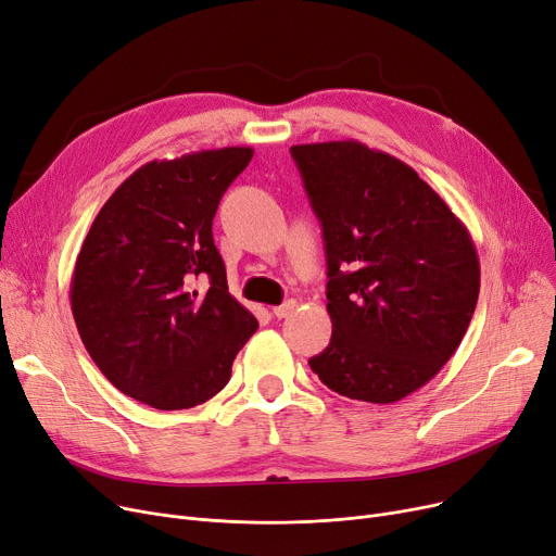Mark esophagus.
Returning <instances> with one entry per match:
<instances>
[{"mask_svg":"<svg viewBox=\"0 0 556 556\" xmlns=\"http://www.w3.org/2000/svg\"><path fill=\"white\" fill-rule=\"evenodd\" d=\"M296 309V301H287V303H282V305H278V307H274L271 309V314L276 316V319H285V316H289Z\"/></svg>","mask_w":556,"mask_h":556,"instance_id":"obj_1","label":"esophagus"}]
</instances>
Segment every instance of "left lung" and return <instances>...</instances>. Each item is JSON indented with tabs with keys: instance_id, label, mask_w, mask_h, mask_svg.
I'll list each match as a JSON object with an SVG mask.
<instances>
[{
	"instance_id": "8db88e82",
	"label": "left lung",
	"mask_w": 556,
	"mask_h": 556,
	"mask_svg": "<svg viewBox=\"0 0 556 556\" xmlns=\"http://www.w3.org/2000/svg\"><path fill=\"white\" fill-rule=\"evenodd\" d=\"M328 260V349L319 380L389 405L428 384L462 343L480 296L466 226L409 165L357 140L289 149Z\"/></svg>"
}]
</instances>
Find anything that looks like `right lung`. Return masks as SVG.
<instances>
[{"label": "right lung", "mask_w": 556, "mask_h": 556, "mask_svg": "<svg viewBox=\"0 0 556 556\" xmlns=\"http://www.w3.org/2000/svg\"><path fill=\"white\" fill-rule=\"evenodd\" d=\"M251 157V147H224L142 165L103 203L76 257L70 303L86 351L153 409L213 399L257 330L213 240L219 201Z\"/></svg>", "instance_id": "obj_1"}]
</instances>
